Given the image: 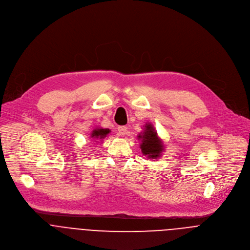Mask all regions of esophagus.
<instances>
[{
	"label": "esophagus",
	"mask_w": 250,
	"mask_h": 250,
	"mask_svg": "<svg viewBox=\"0 0 250 250\" xmlns=\"http://www.w3.org/2000/svg\"><path fill=\"white\" fill-rule=\"evenodd\" d=\"M126 131H127L126 126H119L118 127V132H119V135H121V136H125L126 134Z\"/></svg>",
	"instance_id": "34e87169"
}]
</instances>
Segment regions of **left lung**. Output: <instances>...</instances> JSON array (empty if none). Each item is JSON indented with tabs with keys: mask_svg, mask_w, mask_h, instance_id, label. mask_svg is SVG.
Returning <instances> with one entry per match:
<instances>
[{
	"mask_svg": "<svg viewBox=\"0 0 250 250\" xmlns=\"http://www.w3.org/2000/svg\"><path fill=\"white\" fill-rule=\"evenodd\" d=\"M137 138L141 140L140 148L143 155L148 156L151 160L159 159L162 156L164 144L151 124L145 125V128L139 133Z\"/></svg>",
	"mask_w": 250,
	"mask_h": 250,
	"instance_id": "left-lung-1",
	"label": "left lung"
}]
</instances>
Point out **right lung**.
I'll list each match as a JSON object with an SVG mask.
<instances>
[{"mask_svg": "<svg viewBox=\"0 0 250 250\" xmlns=\"http://www.w3.org/2000/svg\"><path fill=\"white\" fill-rule=\"evenodd\" d=\"M111 132L110 129L108 128H95L92 130L90 136L92 139H95V140H102L104 139L109 133Z\"/></svg>", "mask_w": 250, "mask_h": 250, "instance_id": "add662e5", "label": "right lung"}]
</instances>
